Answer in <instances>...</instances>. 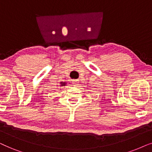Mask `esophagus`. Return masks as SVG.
Segmentation results:
<instances>
[{"label":"esophagus","mask_w":152,"mask_h":152,"mask_svg":"<svg viewBox=\"0 0 152 152\" xmlns=\"http://www.w3.org/2000/svg\"><path fill=\"white\" fill-rule=\"evenodd\" d=\"M72 82L75 86H76V85H78V80H72Z\"/></svg>","instance_id":"34e87169"}]
</instances>
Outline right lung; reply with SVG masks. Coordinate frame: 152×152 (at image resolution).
<instances>
[{"label":"right lung","instance_id":"right-lung-1","mask_svg":"<svg viewBox=\"0 0 152 152\" xmlns=\"http://www.w3.org/2000/svg\"><path fill=\"white\" fill-rule=\"evenodd\" d=\"M60 84H61V86H65L66 83H62V82H61V83H60Z\"/></svg>","mask_w":152,"mask_h":152}]
</instances>
